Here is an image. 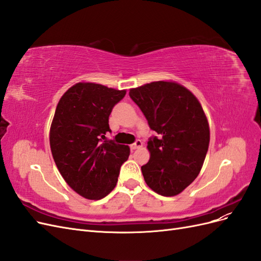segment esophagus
<instances>
[{"mask_svg": "<svg viewBox=\"0 0 261 261\" xmlns=\"http://www.w3.org/2000/svg\"><path fill=\"white\" fill-rule=\"evenodd\" d=\"M141 146H143V143H141V140L138 139V140L135 141V143L130 145V149H132V150H136V149L140 148Z\"/></svg>", "mask_w": 261, "mask_h": 261, "instance_id": "esophagus-1", "label": "esophagus"}]
</instances>
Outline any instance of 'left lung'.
<instances>
[{
	"label": "left lung",
	"mask_w": 261,
	"mask_h": 261,
	"mask_svg": "<svg viewBox=\"0 0 261 261\" xmlns=\"http://www.w3.org/2000/svg\"><path fill=\"white\" fill-rule=\"evenodd\" d=\"M129 97L158 136L150 137V159L141 167L147 185L156 194L175 196L198 176L206 158L210 130L201 105L174 82H153L129 90Z\"/></svg>",
	"instance_id": "left-lung-1"
}]
</instances>
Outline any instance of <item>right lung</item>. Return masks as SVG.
<instances>
[{"label":"right lung","instance_id":"1","mask_svg":"<svg viewBox=\"0 0 261 261\" xmlns=\"http://www.w3.org/2000/svg\"><path fill=\"white\" fill-rule=\"evenodd\" d=\"M126 90L78 83L63 94L50 128L55 164L68 186L87 199L99 200L113 191L129 147L107 140L109 116Z\"/></svg>","mask_w":261,"mask_h":261}]
</instances>
